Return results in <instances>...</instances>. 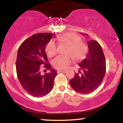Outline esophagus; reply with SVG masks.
<instances>
[{
	"label": "esophagus",
	"mask_w": 123,
	"mask_h": 123,
	"mask_svg": "<svg viewBox=\"0 0 123 123\" xmlns=\"http://www.w3.org/2000/svg\"><path fill=\"white\" fill-rule=\"evenodd\" d=\"M66 71L65 70H57V73H66Z\"/></svg>",
	"instance_id": "obj_1"
}]
</instances>
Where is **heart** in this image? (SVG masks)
I'll return each mask as SVG.
<instances>
[{
    "instance_id": "heart-1",
    "label": "heart",
    "mask_w": 123,
    "mask_h": 123,
    "mask_svg": "<svg viewBox=\"0 0 123 123\" xmlns=\"http://www.w3.org/2000/svg\"><path fill=\"white\" fill-rule=\"evenodd\" d=\"M57 42L60 44L67 45L64 55H58L52 61V64L57 69H66L73 60L78 61L86 55L88 47L81 37L74 33H66L57 36ZM46 53L49 57H53L57 53V44L51 40L46 44Z\"/></svg>"
}]
</instances>
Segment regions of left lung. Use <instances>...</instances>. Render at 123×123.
Instances as JSON below:
<instances>
[{
  "mask_svg": "<svg viewBox=\"0 0 123 123\" xmlns=\"http://www.w3.org/2000/svg\"><path fill=\"white\" fill-rule=\"evenodd\" d=\"M89 52L79 63V70L69 83L72 88L80 94L95 91L102 83L106 73V61L101 45L95 40L87 42Z\"/></svg>",
  "mask_w": 123,
  "mask_h": 123,
  "instance_id": "obj_1",
  "label": "left lung"
}]
</instances>
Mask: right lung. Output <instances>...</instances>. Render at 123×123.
Instances as JSON below:
<instances>
[{
  "instance_id": "1",
  "label": "right lung",
  "mask_w": 123,
  "mask_h": 123,
  "mask_svg": "<svg viewBox=\"0 0 123 123\" xmlns=\"http://www.w3.org/2000/svg\"><path fill=\"white\" fill-rule=\"evenodd\" d=\"M53 35L49 33L35 34L25 40L18 49L16 61L18 79L25 91L35 97L49 94L57 74L55 70L51 68L45 52L46 44ZM42 67L50 70V72L42 75Z\"/></svg>"
}]
</instances>
